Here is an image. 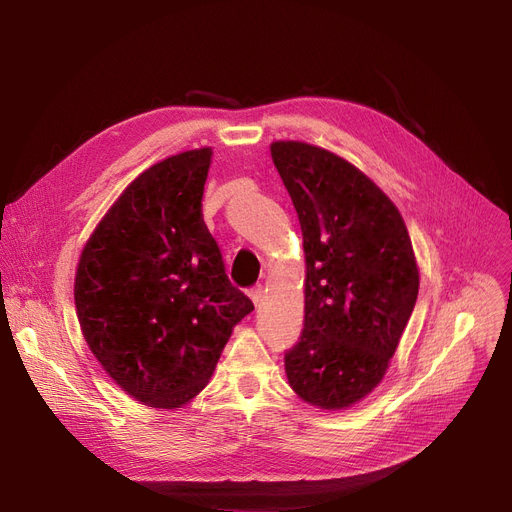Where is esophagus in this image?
Instances as JSON below:
<instances>
[{"mask_svg":"<svg viewBox=\"0 0 512 512\" xmlns=\"http://www.w3.org/2000/svg\"><path fill=\"white\" fill-rule=\"evenodd\" d=\"M249 297H251V301L255 303V307L263 301V286H253L251 290H249Z\"/></svg>","mask_w":512,"mask_h":512,"instance_id":"obj_1","label":"esophagus"}]
</instances>
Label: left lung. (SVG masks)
<instances>
[{"label":"left lung","mask_w":512,"mask_h":512,"mask_svg":"<svg viewBox=\"0 0 512 512\" xmlns=\"http://www.w3.org/2000/svg\"><path fill=\"white\" fill-rule=\"evenodd\" d=\"M305 249V321L284 355L290 388L319 409H346L386 375L419 292L396 205L346 159L301 141L272 143Z\"/></svg>","instance_id":"1"}]
</instances>
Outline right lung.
Listing matches in <instances>:
<instances>
[{
  "mask_svg": "<svg viewBox=\"0 0 512 512\" xmlns=\"http://www.w3.org/2000/svg\"><path fill=\"white\" fill-rule=\"evenodd\" d=\"M211 149L134 178L80 253L74 303L91 353L132 398L178 409L209 382L255 307L230 284L201 199Z\"/></svg>",
  "mask_w": 512,
  "mask_h": 512,
  "instance_id": "1",
  "label": "right lung"
}]
</instances>
